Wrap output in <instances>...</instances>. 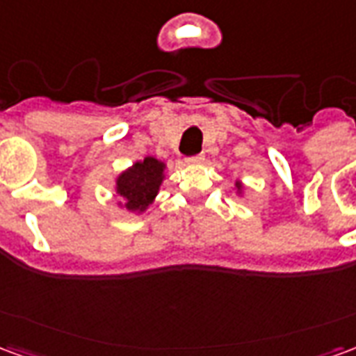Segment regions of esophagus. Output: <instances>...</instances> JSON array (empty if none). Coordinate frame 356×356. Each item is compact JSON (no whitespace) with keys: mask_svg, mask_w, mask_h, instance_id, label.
Masks as SVG:
<instances>
[{"mask_svg":"<svg viewBox=\"0 0 356 356\" xmlns=\"http://www.w3.org/2000/svg\"><path fill=\"white\" fill-rule=\"evenodd\" d=\"M204 160V156L202 154H196V156H191V158H186V163H198Z\"/></svg>","mask_w":356,"mask_h":356,"instance_id":"esophagus-1","label":"esophagus"}]
</instances>
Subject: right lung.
<instances>
[{
    "instance_id": "obj_1",
    "label": "right lung",
    "mask_w": 356,
    "mask_h": 356,
    "mask_svg": "<svg viewBox=\"0 0 356 356\" xmlns=\"http://www.w3.org/2000/svg\"><path fill=\"white\" fill-rule=\"evenodd\" d=\"M163 177V163L148 156L137 162L131 170L124 171L118 177V194L125 198V208L131 211H143L154 200Z\"/></svg>"
}]
</instances>
